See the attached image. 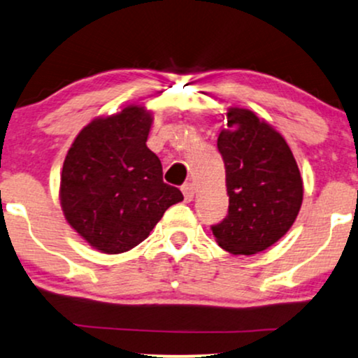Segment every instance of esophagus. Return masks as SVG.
Listing matches in <instances>:
<instances>
[{"instance_id": "obj_1", "label": "esophagus", "mask_w": 358, "mask_h": 358, "mask_svg": "<svg viewBox=\"0 0 358 358\" xmlns=\"http://www.w3.org/2000/svg\"><path fill=\"white\" fill-rule=\"evenodd\" d=\"M182 194H184V199L187 202H191L194 199V186L191 182H186L182 186Z\"/></svg>"}]
</instances>
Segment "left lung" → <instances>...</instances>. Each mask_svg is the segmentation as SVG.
Masks as SVG:
<instances>
[{
	"label": "left lung",
	"mask_w": 358,
	"mask_h": 358,
	"mask_svg": "<svg viewBox=\"0 0 358 358\" xmlns=\"http://www.w3.org/2000/svg\"><path fill=\"white\" fill-rule=\"evenodd\" d=\"M227 129L217 149L226 164L229 214L213 227L217 244L234 255H252L292 227L303 199V180L284 136L250 109L227 108Z\"/></svg>",
	"instance_id": "obj_1"
}]
</instances>
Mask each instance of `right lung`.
I'll return each instance as SVG.
<instances>
[{
	"instance_id": "right-lung-1",
	"label": "right lung",
	"mask_w": 358,
	"mask_h": 358,
	"mask_svg": "<svg viewBox=\"0 0 358 358\" xmlns=\"http://www.w3.org/2000/svg\"><path fill=\"white\" fill-rule=\"evenodd\" d=\"M152 121L144 104L98 116L66 154L59 180L64 219L103 254L141 244L166 210L184 199L162 180L161 161L145 144Z\"/></svg>"
}]
</instances>
